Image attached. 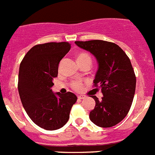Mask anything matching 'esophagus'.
Returning a JSON list of instances; mask_svg holds the SVG:
<instances>
[{
  "label": "esophagus",
  "instance_id": "34e87169",
  "mask_svg": "<svg viewBox=\"0 0 155 155\" xmlns=\"http://www.w3.org/2000/svg\"><path fill=\"white\" fill-rule=\"evenodd\" d=\"M78 98L79 100H83V99H84V98H85V96H78Z\"/></svg>",
  "mask_w": 155,
  "mask_h": 155
}]
</instances>
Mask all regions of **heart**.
<instances>
[{
	"label": "heart",
	"mask_w": 155,
	"mask_h": 155,
	"mask_svg": "<svg viewBox=\"0 0 155 155\" xmlns=\"http://www.w3.org/2000/svg\"><path fill=\"white\" fill-rule=\"evenodd\" d=\"M77 59L78 63H85V62H88V63H92V58L88 53L86 52H80L77 55ZM71 87L76 91H81L82 89L83 84L80 81H74L71 84Z\"/></svg>",
	"instance_id": "obj_1"
}]
</instances>
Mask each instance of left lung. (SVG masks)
Here are the masks:
<instances>
[{
	"mask_svg": "<svg viewBox=\"0 0 155 155\" xmlns=\"http://www.w3.org/2000/svg\"><path fill=\"white\" fill-rule=\"evenodd\" d=\"M75 44L93 54L99 63L93 85L101 88L104 96L101 100L91 96L96 107L89 114L90 120L102 128L114 126L126 117L134 98L137 78L130 59L113 42L92 40Z\"/></svg>",
	"mask_w": 155,
	"mask_h": 155,
	"instance_id": "8db88e82",
	"label": "left lung"
}]
</instances>
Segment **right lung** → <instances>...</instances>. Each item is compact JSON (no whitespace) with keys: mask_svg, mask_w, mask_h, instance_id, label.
<instances>
[{"mask_svg":"<svg viewBox=\"0 0 155 155\" xmlns=\"http://www.w3.org/2000/svg\"><path fill=\"white\" fill-rule=\"evenodd\" d=\"M70 49L69 42L39 44L29 50L20 63L18 89L22 104L30 119L46 130L62 128L78 100L71 92L55 95L51 89L59 62Z\"/></svg>","mask_w":155,"mask_h":155,"instance_id":"right-lung-1","label":"right lung"}]
</instances>
